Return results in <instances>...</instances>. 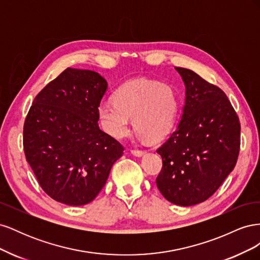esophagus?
<instances>
[{"instance_id":"esophagus-1","label":"esophagus","mask_w":260,"mask_h":260,"mask_svg":"<svg viewBox=\"0 0 260 260\" xmlns=\"http://www.w3.org/2000/svg\"><path fill=\"white\" fill-rule=\"evenodd\" d=\"M131 154L135 155L136 157H142L145 154V152L144 151H140V149H132Z\"/></svg>"}]
</instances>
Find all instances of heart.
Here are the masks:
<instances>
[{
	"instance_id": "obj_1",
	"label": "heart",
	"mask_w": 260,
	"mask_h": 260,
	"mask_svg": "<svg viewBox=\"0 0 260 260\" xmlns=\"http://www.w3.org/2000/svg\"><path fill=\"white\" fill-rule=\"evenodd\" d=\"M178 114V99L167 84L146 79L131 80L114 94V102L99 105L102 127L116 139H123L133 128L142 139L159 141L170 132Z\"/></svg>"
}]
</instances>
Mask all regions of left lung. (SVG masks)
<instances>
[{"mask_svg":"<svg viewBox=\"0 0 260 260\" xmlns=\"http://www.w3.org/2000/svg\"><path fill=\"white\" fill-rule=\"evenodd\" d=\"M185 86L176 130L158 149L162 169L156 184L179 206L209 199L231 174L240 152L239 117L224 92L193 70L175 67Z\"/></svg>","mask_w":260,"mask_h":260,"instance_id":"8db88e82","label":"left lung"}]
</instances>
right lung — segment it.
I'll return each mask as SVG.
<instances>
[{
    "label": "right lung",
    "mask_w": 260,
    "mask_h": 260,
    "mask_svg": "<svg viewBox=\"0 0 260 260\" xmlns=\"http://www.w3.org/2000/svg\"><path fill=\"white\" fill-rule=\"evenodd\" d=\"M108 88L92 70L67 68L36 96L23 125L27 161L43 191L69 206L92 202L123 147L99 127Z\"/></svg>",
    "instance_id": "add662e5"
}]
</instances>
